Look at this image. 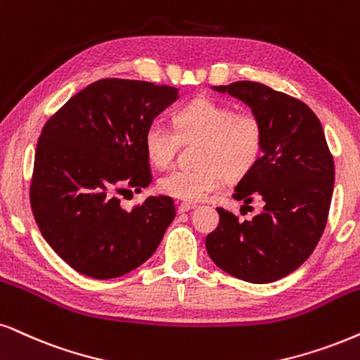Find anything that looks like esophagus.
<instances>
[{"mask_svg":"<svg viewBox=\"0 0 360 360\" xmlns=\"http://www.w3.org/2000/svg\"><path fill=\"white\" fill-rule=\"evenodd\" d=\"M194 207H195V204H193V202H181L179 206H177V212L184 214V212H188V211H191V209H194Z\"/></svg>","mask_w":360,"mask_h":360,"instance_id":"obj_1","label":"esophagus"}]
</instances>
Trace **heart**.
Instances as JSON below:
<instances>
[{"label": "heart", "mask_w": 360, "mask_h": 360, "mask_svg": "<svg viewBox=\"0 0 360 360\" xmlns=\"http://www.w3.org/2000/svg\"><path fill=\"white\" fill-rule=\"evenodd\" d=\"M172 126L154 121L144 133V151L158 167L169 166L179 143L199 141L195 169H174L158 181V188L179 201H201L219 191L226 176L239 179L256 166L262 153L264 129L251 112H236L229 104L198 98L172 115Z\"/></svg>", "instance_id": "b5f03b06"}]
</instances>
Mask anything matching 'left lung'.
<instances>
[{"mask_svg":"<svg viewBox=\"0 0 360 360\" xmlns=\"http://www.w3.org/2000/svg\"><path fill=\"white\" fill-rule=\"evenodd\" d=\"M251 108L264 129L256 166L240 177L233 198L264 201L251 221L217 209L219 226L206 238L219 269L267 284L297 269L319 243L334 191V161L321 121L307 104L269 86L236 81L212 86Z\"/></svg>","mask_w":360,"mask_h":360,"instance_id":"8db88e82","label":"left lung"}]
</instances>
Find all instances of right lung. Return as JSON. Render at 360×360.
Wrapping results in <instances>:
<instances>
[{
  "label": "right lung",
  "instance_id": "add662e5",
  "mask_svg": "<svg viewBox=\"0 0 360 360\" xmlns=\"http://www.w3.org/2000/svg\"><path fill=\"white\" fill-rule=\"evenodd\" d=\"M179 98L148 81L101 79L75 94L44 124L34 154L31 209L38 227L75 271L112 279L153 256L176 217L167 195L133 211L117 191L151 184L146 127Z\"/></svg>",
  "mask_w": 360,
  "mask_h": 360
}]
</instances>
